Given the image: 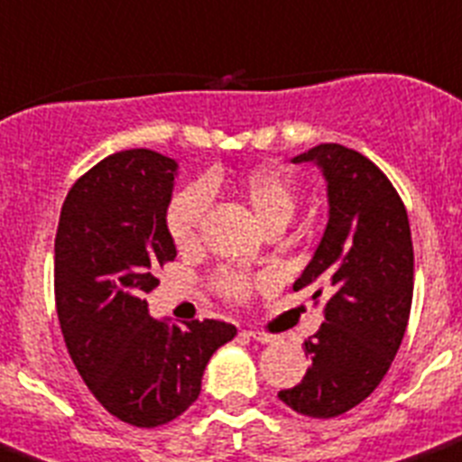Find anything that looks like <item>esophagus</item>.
<instances>
[{
	"instance_id": "34e87169",
	"label": "esophagus",
	"mask_w": 462,
	"mask_h": 462,
	"mask_svg": "<svg viewBox=\"0 0 462 462\" xmlns=\"http://www.w3.org/2000/svg\"><path fill=\"white\" fill-rule=\"evenodd\" d=\"M242 333L246 336V338L258 340V343H273V336H270V333H265V331H242Z\"/></svg>"
}]
</instances>
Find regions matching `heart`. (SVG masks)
<instances>
[{"label": "heart", "mask_w": 462, "mask_h": 462, "mask_svg": "<svg viewBox=\"0 0 462 462\" xmlns=\"http://www.w3.org/2000/svg\"><path fill=\"white\" fill-rule=\"evenodd\" d=\"M218 185V176H208L204 183H192L176 192L169 201L164 216L166 232L180 251L195 246L199 239L201 220H204V213L211 201V192ZM235 192L249 204V208L265 230L284 227L296 213V185L291 183L289 176L274 171V169H255V171L246 173L235 183ZM255 284H258V279L244 273H232V270H223L213 279V286L220 296L235 300V303L249 300Z\"/></svg>", "instance_id": "b5f03b06"}]
</instances>
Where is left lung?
<instances>
[{"label":"left lung","instance_id":"8db88e82","mask_svg":"<svg viewBox=\"0 0 462 462\" xmlns=\"http://www.w3.org/2000/svg\"><path fill=\"white\" fill-rule=\"evenodd\" d=\"M293 162H315L328 188V225L293 291L312 286L324 324L303 343L312 364L286 406L310 418L355 409L385 378L413 298V244L406 207L390 178L362 152L321 143Z\"/></svg>","mask_w":462,"mask_h":462}]
</instances>
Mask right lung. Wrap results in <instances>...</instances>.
Returning a JSON list of instances; mask_svg holds the SVG:
<instances>
[{
  "mask_svg": "<svg viewBox=\"0 0 462 462\" xmlns=\"http://www.w3.org/2000/svg\"><path fill=\"white\" fill-rule=\"evenodd\" d=\"M176 162L124 150L88 169L65 197L56 232V310L68 352L100 404L135 428L171 422L195 404L201 375L237 328L218 319L169 327L145 293L176 258L166 207Z\"/></svg>",
  "mask_w": 462,
  "mask_h": 462,
  "instance_id": "1",
  "label": "right lung"
}]
</instances>
